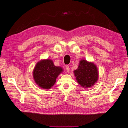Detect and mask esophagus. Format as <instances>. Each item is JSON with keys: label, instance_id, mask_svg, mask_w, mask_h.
Masks as SVG:
<instances>
[{"label": "esophagus", "instance_id": "obj_1", "mask_svg": "<svg viewBox=\"0 0 128 128\" xmlns=\"http://www.w3.org/2000/svg\"><path fill=\"white\" fill-rule=\"evenodd\" d=\"M66 69L67 72H70V68H69L68 66H66Z\"/></svg>", "mask_w": 128, "mask_h": 128}]
</instances>
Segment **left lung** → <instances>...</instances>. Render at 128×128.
<instances>
[{
	"label": "left lung",
	"mask_w": 128,
	"mask_h": 128,
	"mask_svg": "<svg viewBox=\"0 0 128 128\" xmlns=\"http://www.w3.org/2000/svg\"><path fill=\"white\" fill-rule=\"evenodd\" d=\"M73 72L77 83L84 88L94 86L99 78V71L96 64L86 59L80 61L78 68Z\"/></svg>",
	"instance_id": "8db88e82"
}]
</instances>
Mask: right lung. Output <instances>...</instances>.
<instances>
[{
    "instance_id": "1",
    "label": "right lung",
    "mask_w": 128,
    "mask_h": 128,
    "mask_svg": "<svg viewBox=\"0 0 128 128\" xmlns=\"http://www.w3.org/2000/svg\"><path fill=\"white\" fill-rule=\"evenodd\" d=\"M63 72V68L56 66L51 59H42L36 64L32 76L34 82L38 86L49 90L55 84L58 76Z\"/></svg>"
}]
</instances>
